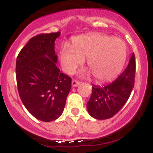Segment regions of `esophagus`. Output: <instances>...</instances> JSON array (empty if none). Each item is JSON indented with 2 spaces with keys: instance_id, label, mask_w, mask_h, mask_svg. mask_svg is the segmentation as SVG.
<instances>
[{
  "instance_id": "1",
  "label": "esophagus",
  "mask_w": 153,
  "mask_h": 153,
  "mask_svg": "<svg viewBox=\"0 0 153 153\" xmlns=\"http://www.w3.org/2000/svg\"><path fill=\"white\" fill-rule=\"evenodd\" d=\"M79 84H80V81L77 80V79H74L72 80V86H74V87H76V86H79Z\"/></svg>"
}]
</instances>
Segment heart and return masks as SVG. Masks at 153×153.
Here are the masks:
<instances>
[{"mask_svg":"<svg viewBox=\"0 0 153 153\" xmlns=\"http://www.w3.org/2000/svg\"><path fill=\"white\" fill-rule=\"evenodd\" d=\"M126 56L123 40L100 33L76 37L73 47L69 44L62 47L60 54L62 67L68 74H73L87 59V66L98 82H106L118 75Z\"/></svg>","mask_w":153,"mask_h":153,"instance_id":"obj_1","label":"heart"}]
</instances>
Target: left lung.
<instances>
[{
    "label": "left lung",
    "instance_id": "8db88e82",
    "mask_svg": "<svg viewBox=\"0 0 153 153\" xmlns=\"http://www.w3.org/2000/svg\"><path fill=\"white\" fill-rule=\"evenodd\" d=\"M136 60L134 53L126 68L116 80L103 86H92L91 97L86 103L88 113L97 120L113 117L125 105L134 87Z\"/></svg>",
    "mask_w": 153,
    "mask_h": 153
}]
</instances>
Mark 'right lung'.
Masks as SVG:
<instances>
[{
    "label": "right lung",
    "mask_w": 153,
    "mask_h": 153,
    "mask_svg": "<svg viewBox=\"0 0 153 153\" xmlns=\"http://www.w3.org/2000/svg\"><path fill=\"white\" fill-rule=\"evenodd\" d=\"M60 32L30 39L16 61L17 90L23 104L37 120L51 122L61 116L72 79L56 66L54 42Z\"/></svg>",
    "instance_id": "1"
}]
</instances>
